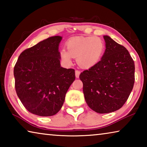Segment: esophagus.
<instances>
[{
	"instance_id": "34e87169",
	"label": "esophagus",
	"mask_w": 147,
	"mask_h": 147,
	"mask_svg": "<svg viewBox=\"0 0 147 147\" xmlns=\"http://www.w3.org/2000/svg\"><path fill=\"white\" fill-rule=\"evenodd\" d=\"M80 74V71H78V70H76L75 71V76H76V78H79Z\"/></svg>"
}]
</instances>
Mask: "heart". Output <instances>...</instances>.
Returning a JSON list of instances; mask_svg holds the SVG:
<instances>
[{"label":"heart","instance_id":"heart-1","mask_svg":"<svg viewBox=\"0 0 147 147\" xmlns=\"http://www.w3.org/2000/svg\"><path fill=\"white\" fill-rule=\"evenodd\" d=\"M104 48V41L98 37H75L67 42V51L61 49L59 56L67 64H71L72 58H76L80 66L88 69L100 61Z\"/></svg>","mask_w":147,"mask_h":147}]
</instances>
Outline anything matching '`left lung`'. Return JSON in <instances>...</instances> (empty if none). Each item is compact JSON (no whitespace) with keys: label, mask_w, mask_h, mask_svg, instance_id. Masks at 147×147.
Listing matches in <instances>:
<instances>
[{"label":"left lung","mask_w":147,"mask_h":147,"mask_svg":"<svg viewBox=\"0 0 147 147\" xmlns=\"http://www.w3.org/2000/svg\"><path fill=\"white\" fill-rule=\"evenodd\" d=\"M100 61L80 74L87 104L98 113L118 110L127 100L135 82V65L128 50L104 36Z\"/></svg>","instance_id":"1"}]
</instances>
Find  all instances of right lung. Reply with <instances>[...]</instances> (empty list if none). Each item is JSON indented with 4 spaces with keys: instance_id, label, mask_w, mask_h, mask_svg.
I'll use <instances>...</instances> for the list:
<instances>
[{
    "instance_id": "add662e5",
    "label": "right lung",
    "mask_w": 147,
    "mask_h": 147,
    "mask_svg": "<svg viewBox=\"0 0 147 147\" xmlns=\"http://www.w3.org/2000/svg\"><path fill=\"white\" fill-rule=\"evenodd\" d=\"M61 36H53L27 49L14 67L15 88L29 112L43 117L56 114L75 80L73 69L60 65Z\"/></svg>"
}]
</instances>
